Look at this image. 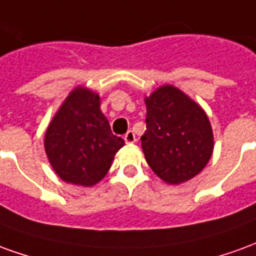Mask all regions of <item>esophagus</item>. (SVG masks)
I'll list each match as a JSON object with an SVG mask.
<instances>
[{
	"instance_id": "34e87169",
	"label": "esophagus",
	"mask_w": 256,
	"mask_h": 256,
	"mask_svg": "<svg viewBox=\"0 0 256 256\" xmlns=\"http://www.w3.org/2000/svg\"><path fill=\"white\" fill-rule=\"evenodd\" d=\"M125 142L126 143H135L136 142V136H135V134H134V131H128L126 134H125Z\"/></svg>"
}]
</instances>
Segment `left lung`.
Segmentation results:
<instances>
[{"label": "left lung", "instance_id": "left-lung-1", "mask_svg": "<svg viewBox=\"0 0 256 256\" xmlns=\"http://www.w3.org/2000/svg\"><path fill=\"white\" fill-rule=\"evenodd\" d=\"M144 103L146 131L140 140L148 164L170 184L188 182L202 171L214 150L206 112L172 85L160 86Z\"/></svg>", "mask_w": 256, "mask_h": 256}]
</instances>
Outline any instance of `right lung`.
Returning a JSON list of instances; mask_svg holds the SVG:
<instances>
[{"instance_id":"1","label":"right lung","mask_w":256,"mask_h":256,"mask_svg":"<svg viewBox=\"0 0 256 256\" xmlns=\"http://www.w3.org/2000/svg\"><path fill=\"white\" fill-rule=\"evenodd\" d=\"M44 146L62 180L90 188L106 176L124 139L112 132L99 95L77 86L50 121Z\"/></svg>"}]
</instances>
